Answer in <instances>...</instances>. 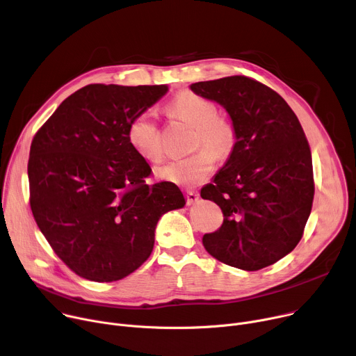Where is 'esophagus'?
I'll use <instances>...</instances> for the list:
<instances>
[{
	"label": "esophagus",
	"instance_id": "1",
	"mask_svg": "<svg viewBox=\"0 0 356 356\" xmlns=\"http://www.w3.org/2000/svg\"><path fill=\"white\" fill-rule=\"evenodd\" d=\"M186 201H187V204H194V202L198 200V193L197 191H193V190H187L186 191Z\"/></svg>",
	"mask_w": 356,
	"mask_h": 356
}]
</instances>
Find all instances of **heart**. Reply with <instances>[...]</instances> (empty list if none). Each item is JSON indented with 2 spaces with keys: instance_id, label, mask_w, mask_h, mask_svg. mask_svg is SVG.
<instances>
[{
  "instance_id": "obj_1",
  "label": "heart",
  "mask_w": 356,
  "mask_h": 356,
  "mask_svg": "<svg viewBox=\"0 0 356 356\" xmlns=\"http://www.w3.org/2000/svg\"><path fill=\"white\" fill-rule=\"evenodd\" d=\"M169 108L176 117L194 127L193 149L198 150L187 158L159 166L158 176L183 187L204 183L214 169L216 158L224 161L232 155L238 139L236 128L228 118L218 115V107L213 99L191 90L177 92ZM127 135L139 156L149 162L161 159V131L154 114L147 111L138 114L129 122Z\"/></svg>"
}]
</instances>
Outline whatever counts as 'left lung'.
Segmentation results:
<instances>
[{"instance_id": "8db88e82", "label": "left lung", "mask_w": 356, "mask_h": 356, "mask_svg": "<svg viewBox=\"0 0 356 356\" xmlns=\"http://www.w3.org/2000/svg\"><path fill=\"white\" fill-rule=\"evenodd\" d=\"M220 103L236 128L232 155L201 197L224 221L202 245L220 262L253 272L273 265L300 242L314 198L312 150L301 124L270 87L246 76L190 86Z\"/></svg>"}]
</instances>
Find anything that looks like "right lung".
<instances>
[{
  "label": "right lung",
  "instance_id": "1",
  "mask_svg": "<svg viewBox=\"0 0 356 356\" xmlns=\"http://www.w3.org/2000/svg\"><path fill=\"white\" fill-rule=\"evenodd\" d=\"M168 90L88 84L69 95L32 139L33 218L80 277L115 282L135 272L150 257L159 218L184 206L175 183H146L152 169L127 135L129 122Z\"/></svg>",
  "mask_w": 356,
  "mask_h": 356
}]
</instances>
